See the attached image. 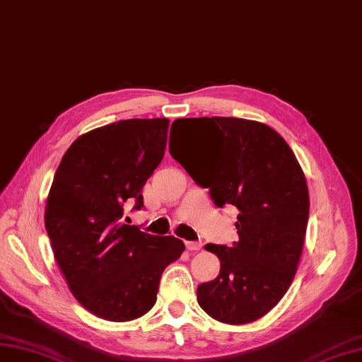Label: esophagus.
Here are the masks:
<instances>
[{
	"mask_svg": "<svg viewBox=\"0 0 362 362\" xmlns=\"http://www.w3.org/2000/svg\"><path fill=\"white\" fill-rule=\"evenodd\" d=\"M185 245H187V249L189 252H197V250L202 249L203 244L200 241H187V243H185Z\"/></svg>",
	"mask_w": 362,
	"mask_h": 362,
	"instance_id": "34e87169",
	"label": "esophagus"
}]
</instances>
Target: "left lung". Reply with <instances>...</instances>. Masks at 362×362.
Returning <instances> with one entry per match:
<instances>
[{
  "mask_svg": "<svg viewBox=\"0 0 362 362\" xmlns=\"http://www.w3.org/2000/svg\"><path fill=\"white\" fill-rule=\"evenodd\" d=\"M200 129L170 153L191 177L211 189L221 208L240 211L233 247L206 244L220 259V274L199 285L206 314L227 325L256 322L281 302L300 261L309 192L296 154L267 124L243 118H183L174 124Z\"/></svg>",
  "mask_w": 362,
  "mask_h": 362,
  "instance_id": "left-lung-1",
  "label": "left lung"
}]
</instances>
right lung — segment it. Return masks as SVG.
<instances>
[{
  "mask_svg": "<svg viewBox=\"0 0 362 362\" xmlns=\"http://www.w3.org/2000/svg\"><path fill=\"white\" fill-rule=\"evenodd\" d=\"M170 119H122L78 136L64 154L45 206L54 259L77 302L107 322H132L156 303L165 268L185 244L124 223L144 208L142 188L160 163Z\"/></svg>",
  "mask_w": 362,
  "mask_h": 362,
  "instance_id": "1",
  "label": "right lung"
}]
</instances>
